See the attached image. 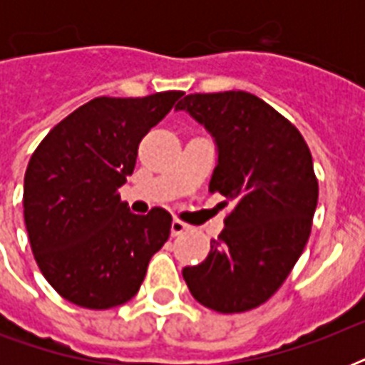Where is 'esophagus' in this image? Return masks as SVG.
Listing matches in <instances>:
<instances>
[{
  "label": "esophagus",
  "instance_id": "obj_1",
  "mask_svg": "<svg viewBox=\"0 0 365 365\" xmlns=\"http://www.w3.org/2000/svg\"><path fill=\"white\" fill-rule=\"evenodd\" d=\"M185 231H189V225H187V223L180 222V220H174V222H172V227H170L172 237H178V235H183V233H185Z\"/></svg>",
  "mask_w": 365,
  "mask_h": 365
}]
</instances>
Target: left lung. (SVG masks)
<instances>
[{
    "instance_id": "left-lung-1",
    "label": "left lung",
    "mask_w": 365,
    "mask_h": 365,
    "mask_svg": "<svg viewBox=\"0 0 365 365\" xmlns=\"http://www.w3.org/2000/svg\"><path fill=\"white\" fill-rule=\"evenodd\" d=\"M208 128L217 145L210 193L233 202L200 265L185 267L195 299L233 314L265 303L305 250L318 202L312 155L301 132L244 91L189 94L176 106Z\"/></svg>"
}]
</instances>
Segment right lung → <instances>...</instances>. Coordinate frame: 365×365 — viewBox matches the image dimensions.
Instances as JSON below:
<instances>
[{
  "mask_svg": "<svg viewBox=\"0 0 365 365\" xmlns=\"http://www.w3.org/2000/svg\"><path fill=\"white\" fill-rule=\"evenodd\" d=\"M98 96L62 119L31 155L24 176V223L36 263L64 299L104 311L138 294L148 263L170 237L172 216H136L119 187L138 145L182 98Z\"/></svg>",
  "mask_w": 365,
  "mask_h": 365,
  "instance_id": "right-lung-1",
  "label": "right lung"
}]
</instances>
